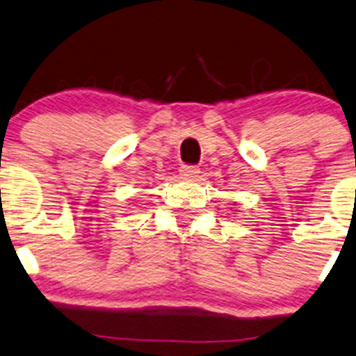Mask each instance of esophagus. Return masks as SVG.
<instances>
[{
	"instance_id": "esophagus-1",
	"label": "esophagus",
	"mask_w": 356,
	"mask_h": 356,
	"mask_svg": "<svg viewBox=\"0 0 356 356\" xmlns=\"http://www.w3.org/2000/svg\"><path fill=\"white\" fill-rule=\"evenodd\" d=\"M181 175L184 179H196L200 175V168L189 167V165H184V167L181 168Z\"/></svg>"
}]
</instances>
